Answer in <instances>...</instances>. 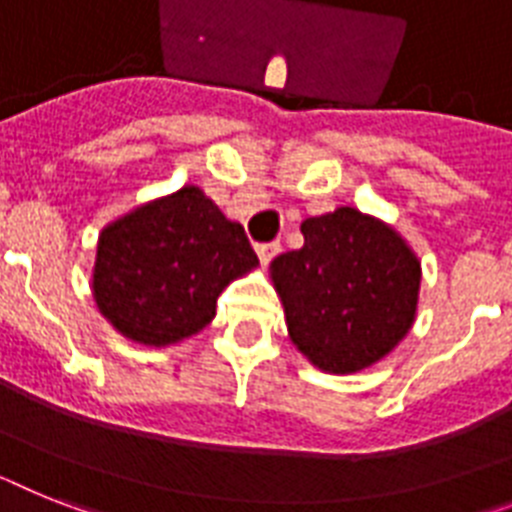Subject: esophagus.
<instances>
[{
    "label": "esophagus",
    "mask_w": 512,
    "mask_h": 512,
    "mask_svg": "<svg viewBox=\"0 0 512 512\" xmlns=\"http://www.w3.org/2000/svg\"><path fill=\"white\" fill-rule=\"evenodd\" d=\"M257 257H260V263L268 265L273 257L278 255V249H281V244L278 242H268V244H257Z\"/></svg>",
    "instance_id": "34e87169"
}]
</instances>
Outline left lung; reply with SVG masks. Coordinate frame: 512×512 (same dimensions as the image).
Returning <instances> with one entry per match:
<instances>
[{
  "label": "left lung",
  "mask_w": 512,
  "mask_h": 512,
  "mask_svg": "<svg viewBox=\"0 0 512 512\" xmlns=\"http://www.w3.org/2000/svg\"><path fill=\"white\" fill-rule=\"evenodd\" d=\"M302 234V249L270 263L291 343L322 372H362L414 325L422 263L393 226L349 205L307 218Z\"/></svg>",
  "instance_id": "8db88e82"
}]
</instances>
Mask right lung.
Wrapping results in <instances>:
<instances>
[{
	"instance_id": "add662e5",
	"label": "right lung",
	"mask_w": 512,
	"mask_h": 512,
	"mask_svg": "<svg viewBox=\"0 0 512 512\" xmlns=\"http://www.w3.org/2000/svg\"><path fill=\"white\" fill-rule=\"evenodd\" d=\"M255 268L242 223L184 184L103 226L93 299L117 333L161 349L200 333L221 291Z\"/></svg>"
}]
</instances>
